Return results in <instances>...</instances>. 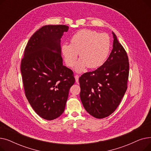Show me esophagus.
<instances>
[{"label":"esophagus","mask_w":151,"mask_h":151,"mask_svg":"<svg viewBox=\"0 0 151 151\" xmlns=\"http://www.w3.org/2000/svg\"><path fill=\"white\" fill-rule=\"evenodd\" d=\"M79 75H76L75 76V80H76V83H78V81H79Z\"/></svg>","instance_id":"34e87169"}]
</instances>
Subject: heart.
<instances>
[{
    "label": "heart",
    "mask_w": 151,
    "mask_h": 151,
    "mask_svg": "<svg viewBox=\"0 0 151 151\" xmlns=\"http://www.w3.org/2000/svg\"><path fill=\"white\" fill-rule=\"evenodd\" d=\"M111 47V41L106 33H99L90 29H81L70 38V45H62L61 51L67 65L73 67L78 59H81L75 67L77 72H82L86 67L97 68L107 59Z\"/></svg>",
    "instance_id": "b5f03b06"
}]
</instances>
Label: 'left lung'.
Returning a JSON list of instances; mask_svg holds the SVG:
<instances>
[{"instance_id": "left-lung-1", "label": "left lung", "mask_w": 151, "mask_h": 151, "mask_svg": "<svg viewBox=\"0 0 151 151\" xmlns=\"http://www.w3.org/2000/svg\"><path fill=\"white\" fill-rule=\"evenodd\" d=\"M113 35V48L109 58L96 70L79 78L80 98L89 114L97 119L111 114L127 89L129 62L124 47Z\"/></svg>"}]
</instances>
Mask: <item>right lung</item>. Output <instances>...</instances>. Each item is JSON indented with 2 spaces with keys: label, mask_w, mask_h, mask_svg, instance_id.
<instances>
[{
  "label": "right lung",
  "mask_w": 151,
  "mask_h": 151,
  "mask_svg": "<svg viewBox=\"0 0 151 151\" xmlns=\"http://www.w3.org/2000/svg\"><path fill=\"white\" fill-rule=\"evenodd\" d=\"M69 27L47 25L30 37L21 60L25 95L35 113L51 121L64 111L68 92L75 80L73 71L63 65L60 38Z\"/></svg>",
  "instance_id": "obj_1"
}]
</instances>
